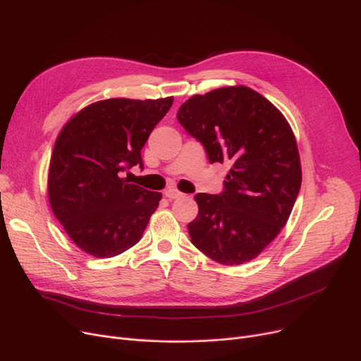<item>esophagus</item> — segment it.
I'll return each instance as SVG.
<instances>
[{"mask_svg":"<svg viewBox=\"0 0 361 361\" xmlns=\"http://www.w3.org/2000/svg\"><path fill=\"white\" fill-rule=\"evenodd\" d=\"M164 196L168 197V199H178V197L183 196V193L178 192L177 188H174V187H169V188H166V190L164 192Z\"/></svg>","mask_w":361,"mask_h":361,"instance_id":"34e87169","label":"esophagus"}]
</instances>
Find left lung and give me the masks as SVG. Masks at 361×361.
Masks as SVG:
<instances>
[{
	"mask_svg": "<svg viewBox=\"0 0 361 361\" xmlns=\"http://www.w3.org/2000/svg\"><path fill=\"white\" fill-rule=\"evenodd\" d=\"M177 118L211 164L231 165L221 195L195 196L199 214L187 225L192 243L222 264L257 257L286 226L300 192L291 126L272 102L241 85L195 94Z\"/></svg>",
	"mask_w": 361,
	"mask_h": 361,
	"instance_id": "obj_1",
	"label": "left lung"
}]
</instances>
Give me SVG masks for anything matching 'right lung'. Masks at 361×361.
<instances>
[{"label": "right lung", "instance_id": "add662e5", "mask_svg": "<svg viewBox=\"0 0 361 361\" xmlns=\"http://www.w3.org/2000/svg\"><path fill=\"white\" fill-rule=\"evenodd\" d=\"M174 98L93 102L64 124L48 171L51 209L79 249L114 257L133 247L157 211L161 193L128 183L140 150Z\"/></svg>", "mask_w": 361, "mask_h": 361}]
</instances>
